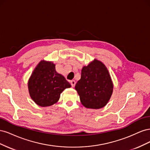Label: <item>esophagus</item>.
<instances>
[{
    "instance_id": "esophagus-1",
    "label": "esophagus",
    "mask_w": 150,
    "mask_h": 150,
    "mask_svg": "<svg viewBox=\"0 0 150 150\" xmlns=\"http://www.w3.org/2000/svg\"><path fill=\"white\" fill-rule=\"evenodd\" d=\"M70 83H71V85L72 88H74L75 86V84H76V82L74 80H72L70 81Z\"/></svg>"
}]
</instances>
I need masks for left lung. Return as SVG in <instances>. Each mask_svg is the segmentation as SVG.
<instances>
[{"label": "left lung", "instance_id": "obj_1", "mask_svg": "<svg viewBox=\"0 0 150 150\" xmlns=\"http://www.w3.org/2000/svg\"><path fill=\"white\" fill-rule=\"evenodd\" d=\"M75 89L84 107L100 109L105 106L113 90L111 76L105 65L94 59L87 66H84Z\"/></svg>", "mask_w": 150, "mask_h": 150}]
</instances>
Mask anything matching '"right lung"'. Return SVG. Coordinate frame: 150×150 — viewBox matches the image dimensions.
<instances>
[{"label":"right lung","instance_id":"obj_1","mask_svg":"<svg viewBox=\"0 0 150 150\" xmlns=\"http://www.w3.org/2000/svg\"><path fill=\"white\" fill-rule=\"evenodd\" d=\"M71 86L64 77L56 72L53 62L44 60L36 66L28 81L30 98L42 107L56 103L61 93Z\"/></svg>","mask_w":150,"mask_h":150}]
</instances>
